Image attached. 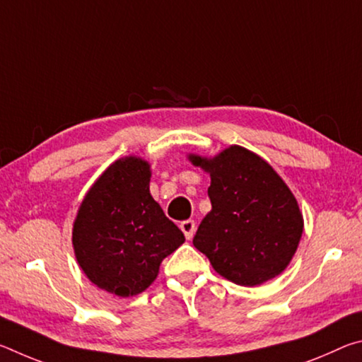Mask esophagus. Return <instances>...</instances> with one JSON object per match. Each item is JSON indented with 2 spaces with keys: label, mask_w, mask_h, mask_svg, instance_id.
<instances>
[{
  "label": "esophagus",
  "mask_w": 362,
  "mask_h": 362,
  "mask_svg": "<svg viewBox=\"0 0 362 362\" xmlns=\"http://www.w3.org/2000/svg\"><path fill=\"white\" fill-rule=\"evenodd\" d=\"M180 230L183 231V235H185L187 240H192L193 235H194V230H196V225L193 220H183L180 223Z\"/></svg>",
  "instance_id": "obj_1"
}]
</instances>
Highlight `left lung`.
<instances>
[{
  "mask_svg": "<svg viewBox=\"0 0 362 362\" xmlns=\"http://www.w3.org/2000/svg\"><path fill=\"white\" fill-rule=\"evenodd\" d=\"M188 159L211 175L212 209L198 226L194 247L235 284L259 286L283 273L298 247L303 217L276 170L240 145Z\"/></svg>",
  "mask_w": 362,
  "mask_h": 362,
  "instance_id": "1",
  "label": "left lung"
}]
</instances>
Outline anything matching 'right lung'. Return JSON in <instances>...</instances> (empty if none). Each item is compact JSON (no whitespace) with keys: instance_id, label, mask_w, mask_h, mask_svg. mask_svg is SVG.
<instances>
[{"instance_id":"1","label":"right lung","mask_w":362,"mask_h":362,"mask_svg":"<svg viewBox=\"0 0 362 362\" xmlns=\"http://www.w3.org/2000/svg\"><path fill=\"white\" fill-rule=\"evenodd\" d=\"M150 177L142 158L110 164L86 193L73 223L79 267L90 283L118 297L144 292L161 262L185 243L150 194Z\"/></svg>"}]
</instances>
